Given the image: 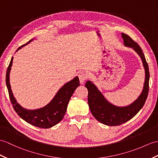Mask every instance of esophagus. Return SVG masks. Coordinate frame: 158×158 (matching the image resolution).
<instances>
[{"mask_svg":"<svg viewBox=\"0 0 158 158\" xmlns=\"http://www.w3.org/2000/svg\"><path fill=\"white\" fill-rule=\"evenodd\" d=\"M79 79L81 83H83L88 78V75L87 73L85 71H81L79 73Z\"/></svg>","mask_w":158,"mask_h":158,"instance_id":"obj_1","label":"esophagus"}]
</instances>
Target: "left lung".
Instances as JSON below:
<instances>
[{"label": "left lung", "instance_id": "left-lung-1", "mask_svg": "<svg viewBox=\"0 0 158 158\" xmlns=\"http://www.w3.org/2000/svg\"><path fill=\"white\" fill-rule=\"evenodd\" d=\"M122 37L124 45L133 48L140 56L145 71V80L140 96L133 104L126 107H117L110 104L92 83L89 81L86 82L85 86L88 90V104L91 112L99 122L108 126L120 125L133 118L144 106L149 92V71L143 50L130 36L123 33Z\"/></svg>", "mask_w": 158, "mask_h": 158}]
</instances>
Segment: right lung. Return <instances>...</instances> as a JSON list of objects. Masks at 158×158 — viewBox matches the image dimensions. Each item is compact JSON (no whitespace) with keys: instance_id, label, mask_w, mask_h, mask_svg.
Listing matches in <instances>:
<instances>
[{"instance_id":"obj_1","label":"right lung","mask_w":158,"mask_h":158,"mask_svg":"<svg viewBox=\"0 0 158 158\" xmlns=\"http://www.w3.org/2000/svg\"><path fill=\"white\" fill-rule=\"evenodd\" d=\"M31 40L22 45L19 48V50L22 47L28 44ZM13 59L11 58L7 71L6 73V84L7 89H8L9 95L10 102L13 105L15 111L19 115L22 119L26 121L29 124L43 129H48L54 125H56L63 118L67 111V106L70 98L74 93L77 87L79 86V80L77 77L71 80L62 86L59 91H58L56 96H54L53 100L50 103L42 108L34 110H27L23 108L17 103L15 99L12 91L10 89V85L9 83V73L11 68Z\"/></svg>"}]
</instances>
